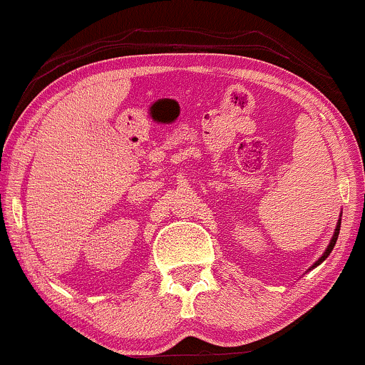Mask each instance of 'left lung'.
Here are the masks:
<instances>
[{"mask_svg":"<svg viewBox=\"0 0 365 365\" xmlns=\"http://www.w3.org/2000/svg\"><path fill=\"white\" fill-rule=\"evenodd\" d=\"M339 227H341V220H338V225H336V228H334V235H332V239H331V242H329V246H327V250L324 251V255L320 256V258L317 259V262L314 263V265H312V268H315L317 265H320V263L324 262V259L327 258V256L331 255V251H332V247H334V244H336V241H338V235H339Z\"/></svg>","mask_w":365,"mask_h":365,"instance_id":"left-lung-1","label":"left lung"}]
</instances>
